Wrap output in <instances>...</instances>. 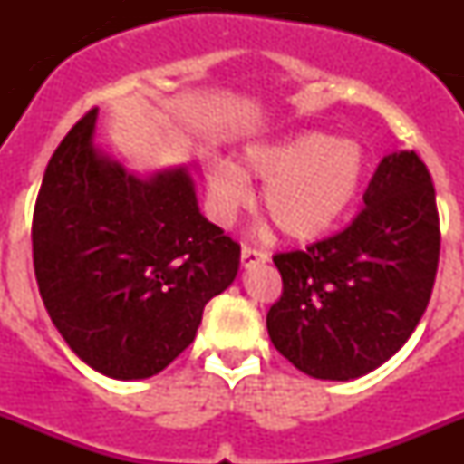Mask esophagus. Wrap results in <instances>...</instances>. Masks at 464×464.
<instances>
[{"instance_id":"esophagus-1","label":"esophagus","mask_w":464,"mask_h":464,"mask_svg":"<svg viewBox=\"0 0 464 464\" xmlns=\"http://www.w3.org/2000/svg\"><path fill=\"white\" fill-rule=\"evenodd\" d=\"M267 260H269L267 253L256 251V248H244V251H241V265H244L246 269L253 267V265H262V262H267Z\"/></svg>"}]
</instances>
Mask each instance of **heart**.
Returning <instances> with one entry per match:
<instances>
[{
	"instance_id": "b5f03b06",
	"label": "heart",
	"mask_w": 464,
	"mask_h": 464,
	"mask_svg": "<svg viewBox=\"0 0 464 464\" xmlns=\"http://www.w3.org/2000/svg\"><path fill=\"white\" fill-rule=\"evenodd\" d=\"M367 158L355 139L325 132L248 143L239 165L211 160L207 165V199L211 216L229 225L253 202L251 181L265 183L262 208L283 237L314 241L327 235L358 199Z\"/></svg>"
}]
</instances>
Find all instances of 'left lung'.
I'll return each instance as SVG.
<instances>
[{"mask_svg": "<svg viewBox=\"0 0 464 464\" xmlns=\"http://www.w3.org/2000/svg\"><path fill=\"white\" fill-rule=\"evenodd\" d=\"M343 232L274 256L283 295L269 339L299 372L325 381L370 374L400 351L432 295L440 213L413 150L385 155Z\"/></svg>", "mask_w": 464, "mask_h": 464, "instance_id": "8db88e82", "label": "left lung"}]
</instances>
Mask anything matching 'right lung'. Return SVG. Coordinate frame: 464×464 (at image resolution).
<instances>
[{"mask_svg": "<svg viewBox=\"0 0 464 464\" xmlns=\"http://www.w3.org/2000/svg\"><path fill=\"white\" fill-rule=\"evenodd\" d=\"M97 109L53 153L36 197L39 293L73 353L100 374H158L232 285L239 244L208 223L186 167L139 176L94 146Z\"/></svg>", "mask_w": 464, "mask_h": 464, "instance_id": "1", "label": "right lung"}]
</instances>
